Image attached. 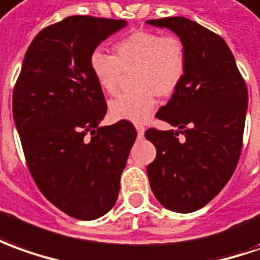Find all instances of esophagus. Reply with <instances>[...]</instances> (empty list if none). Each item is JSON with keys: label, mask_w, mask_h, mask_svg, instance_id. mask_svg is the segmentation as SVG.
Wrapping results in <instances>:
<instances>
[{"label": "esophagus", "mask_w": 260, "mask_h": 260, "mask_svg": "<svg viewBox=\"0 0 260 260\" xmlns=\"http://www.w3.org/2000/svg\"><path fill=\"white\" fill-rule=\"evenodd\" d=\"M136 128H137V137H139V139H143V137H144V127L141 126V124H137Z\"/></svg>", "instance_id": "34e87169"}]
</instances>
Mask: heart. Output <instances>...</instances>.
<instances>
[{"instance_id": "obj_1", "label": "heart", "mask_w": 260, "mask_h": 260, "mask_svg": "<svg viewBox=\"0 0 260 260\" xmlns=\"http://www.w3.org/2000/svg\"><path fill=\"white\" fill-rule=\"evenodd\" d=\"M187 48L178 37L136 31L114 45V56L103 51L90 55V71L100 89L114 94L124 73L132 89L109 103L114 119L143 121L154 107V96H173L185 78Z\"/></svg>"}]
</instances>
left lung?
Here are the masks:
<instances>
[{
	"label": "left lung",
	"instance_id": "obj_1",
	"mask_svg": "<svg viewBox=\"0 0 260 260\" xmlns=\"http://www.w3.org/2000/svg\"><path fill=\"white\" fill-rule=\"evenodd\" d=\"M187 48L185 78L155 117L177 130L148 128L157 155L147 166L150 187L164 208L194 212L219 194L242 150L248 89L226 42L184 17L150 19ZM181 134L182 139H178Z\"/></svg>",
	"mask_w": 260,
	"mask_h": 260
}]
</instances>
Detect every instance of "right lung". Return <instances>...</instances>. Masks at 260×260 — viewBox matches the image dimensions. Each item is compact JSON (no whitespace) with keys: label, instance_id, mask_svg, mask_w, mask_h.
<instances>
[{"label":"right lung","instance_id":"right-lung-1","mask_svg":"<svg viewBox=\"0 0 260 260\" xmlns=\"http://www.w3.org/2000/svg\"><path fill=\"white\" fill-rule=\"evenodd\" d=\"M126 25L75 15L46 26L29 45L14 87V121L34 181L56 208L82 221L116 204L137 137L127 120L100 126L106 100L90 71L92 52Z\"/></svg>","mask_w":260,"mask_h":260}]
</instances>
